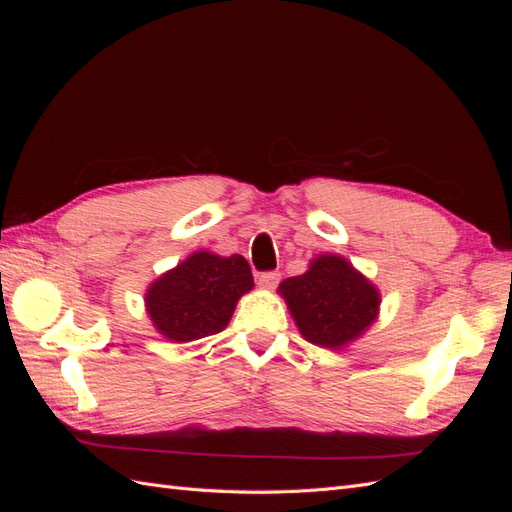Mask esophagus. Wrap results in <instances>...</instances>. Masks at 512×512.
<instances>
[{
	"label": "esophagus",
	"instance_id": "1",
	"mask_svg": "<svg viewBox=\"0 0 512 512\" xmlns=\"http://www.w3.org/2000/svg\"><path fill=\"white\" fill-rule=\"evenodd\" d=\"M277 284H280V273L277 271H267L258 275V286L265 290H273Z\"/></svg>",
	"mask_w": 512,
	"mask_h": 512
}]
</instances>
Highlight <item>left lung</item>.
<instances>
[{
  "label": "left lung",
  "instance_id": "1",
  "mask_svg": "<svg viewBox=\"0 0 512 512\" xmlns=\"http://www.w3.org/2000/svg\"><path fill=\"white\" fill-rule=\"evenodd\" d=\"M299 333L309 344L344 350L380 314V290L339 254H318L303 275L277 288Z\"/></svg>",
  "mask_w": 512,
  "mask_h": 512
}]
</instances>
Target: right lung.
<instances>
[{"label":"right lung","instance_id":"1","mask_svg":"<svg viewBox=\"0 0 512 512\" xmlns=\"http://www.w3.org/2000/svg\"><path fill=\"white\" fill-rule=\"evenodd\" d=\"M252 288V269L243 256L200 250L149 284L145 309L164 339L188 344L224 331L239 299Z\"/></svg>","mask_w":512,"mask_h":512}]
</instances>
